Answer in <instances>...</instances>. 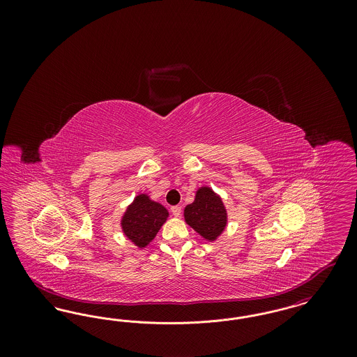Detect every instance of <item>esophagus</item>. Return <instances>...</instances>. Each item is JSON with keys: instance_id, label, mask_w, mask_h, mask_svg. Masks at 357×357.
I'll return each mask as SVG.
<instances>
[{"instance_id": "1", "label": "esophagus", "mask_w": 357, "mask_h": 357, "mask_svg": "<svg viewBox=\"0 0 357 357\" xmlns=\"http://www.w3.org/2000/svg\"><path fill=\"white\" fill-rule=\"evenodd\" d=\"M181 211H182L181 206H171V213H172L174 217H179V215H181Z\"/></svg>"}]
</instances>
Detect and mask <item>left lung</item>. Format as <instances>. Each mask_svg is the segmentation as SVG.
<instances>
[{
	"instance_id": "8db88e82",
	"label": "left lung",
	"mask_w": 357,
	"mask_h": 357,
	"mask_svg": "<svg viewBox=\"0 0 357 357\" xmlns=\"http://www.w3.org/2000/svg\"><path fill=\"white\" fill-rule=\"evenodd\" d=\"M185 220L202 237L214 241L226 226V210L213 190L202 187L198 190L195 201L187 204Z\"/></svg>"
}]
</instances>
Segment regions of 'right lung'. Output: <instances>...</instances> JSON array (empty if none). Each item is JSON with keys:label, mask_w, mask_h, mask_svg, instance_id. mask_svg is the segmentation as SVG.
<instances>
[{"label": "right lung", "mask_w": 357, "mask_h": 357, "mask_svg": "<svg viewBox=\"0 0 357 357\" xmlns=\"http://www.w3.org/2000/svg\"><path fill=\"white\" fill-rule=\"evenodd\" d=\"M167 215L162 204L150 201L147 195H137L123 217V231L139 248H144L153 241Z\"/></svg>", "instance_id": "obj_1"}]
</instances>
